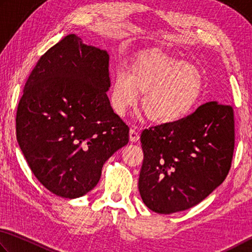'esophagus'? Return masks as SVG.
Returning a JSON list of instances; mask_svg holds the SVG:
<instances>
[{"mask_svg":"<svg viewBox=\"0 0 252 252\" xmlns=\"http://www.w3.org/2000/svg\"><path fill=\"white\" fill-rule=\"evenodd\" d=\"M129 139L131 140V142H137V140L139 139V130L136 128H130Z\"/></svg>","mask_w":252,"mask_h":252,"instance_id":"esophagus-1","label":"esophagus"}]
</instances>
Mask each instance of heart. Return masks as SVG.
<instances>
[{"instance_id":"heart-1","label":"heart","mask_w":252,"mask_h":252,"mask_svg":"<svg viewBox=\"0 0 252 252\" xmlns=\"http://www.w3.org/2000/svg\"><path fill=\"white\" fill-rule=\"evenodd\" d=\"M202 92L204 77L196 66L153 48L135 57L128 75H115L110 105L123 116L143 94L142 109L152 122L173 124L192 112Z\"/></svg>"}]
</instances>
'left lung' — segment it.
Returning <instances> with one entry per match:
<instances>
[{
  "label": "left lung",
  "instance_id": "left-lung-1",
  "mask_svg": "<svg viewBox=\"0 0 252 252\" xmlns=\"http://www.w3.org/2000/svg\"><path fill=\"white\" fill-rule=\"evenodd\" d=\"M140 143L138 188L144 204L162 215L189 209L222 184L230 170L233 108L209 101L178 122L144 129Z\"/></svg>",
  "mask_w": 252,
  "mask_h": 252
}]
</instances>
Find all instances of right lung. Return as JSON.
Instances as JSON below:
<instances>
[{
	"label": "right lung",
	"mask_w": 252,
	"mask_h": 252,
	"mask_svg": "<svg viewBox=\"0 0 252 252\" xmlns=\"http://www.w3.org/2000/svg\"><path fill=\"white\" fill-rule=\"evenodd\" d=\"M107 52L74 34L39 57L16 110V137L44 187L63 198L84 196L105 161L128 143L129 127L115 114Z\"/></svg>",
	"instance_id": "right-lung-1"
}]
</instances>
